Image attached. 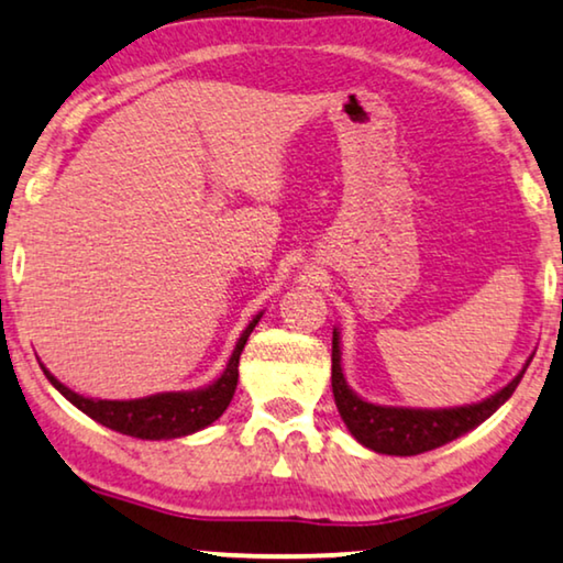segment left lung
I'll return each instance as SVG.
<instances>
[{
    "mask_svg": "<svg viewBox=\"0 0 563 563\" xmlns=\"http://www.w3.org/2000/svg\"><path fill=\"white\" fill-rule=\"evenodd\" d=\"M520 375L503 387L500 393L489 395L487 400L474 402L464 408L421 410V408H387L375 406L354 395L346 387L342 372V350H339V334L331 339V390L339 408V416L352 431V437L377 454L393 456H416L423 451L439 449L443 443L464 437L474 426L487 421L505 400L516 393Z\"/></svg>",
    "mask_w": 563,
    "mask_h": 563,
    "instance_id": "8db88e82",
    "label": "left lung"
}]
</instances>
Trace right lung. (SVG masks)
<instances>
[{
  "mask_svg": "<svg viewBox=\"0 0 563 563\" xmlns=\"http://www.w3.org/2000/svg\"><path fill=\"white\" fill-rule=\"evenodd\" d=\"M257 321L260 316L242 331L224 375H221L213 385L203 387V390L161 393L140 400H93L68 390V387L58 383L45 367L43 372L53 383L55 390L66 395L78 410H84L86 416L93 418V421L101 426H107V429L120 431L124 437L150 441L188 437V433L201 431L209 423L217 421V418L227 410L229 402H232V395L236 390V377H240V354L244 350V344H247L252 329L257 327Z\"/></svg>",
  "mask_w": 563,
  "mask_h": 563,
  "instance_id": "right-lung-1",
  "label": "right lung"
}]
</instances>
